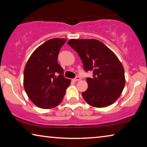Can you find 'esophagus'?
Segmentation results:
<instances>
[{
  "label": "esophagus",
  "instance_id": "esophagus-1",
  "mask_svg": "<svg viewBox=\"0 0 147 147\" xmlns=\"http://www.w3.org/2000/svg\"><path fill=\"white\" fill-rule=\"evenodd\" d=\"M80 80H81L80 77V76H76L75 78H74V79H73V80H74V81H75V82H77V81Z\"/></svg>",
  "mask_w": 147,
  "mask_h": 147
}]
</instances>
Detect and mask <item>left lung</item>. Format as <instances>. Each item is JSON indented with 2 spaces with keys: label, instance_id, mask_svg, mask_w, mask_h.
<instances>
[{
  "label": "left lung",
  "instance_id": "1",
  "mask_svg": "<svg viewBox=\"0 0 147 147\" xmlns=\"http://www.w3.org/2000/svg\"><path fill=\"white\" fill-rule=\"evenodd\" d=\"M67 44L78 53L85 71L93 72V78H87L88 89L82 93L86 102L95 108L115 102L124 89L125 76L113 52L94 39H72Z\"/></svg>",
  "mask_w": 147,
  "mask_h": 147
}]
</instances>
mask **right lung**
<instances>
[{
    "label": "right lung",
    "instance_id": "right-lung-1",
    "mask_svg": "<svg viewBox=\"0 0 147 147\" xmlns=\"http://www.w3.org/2000/svg\"><path fill=\"white\" fill-rule=\"evenodd\" d=\"M66 39L54 38L38 47L30 57L24 70V88L35 105L51 109L61 102L71 80L63 76L58 63L59 50Z\"/></svg>",
    "mask_w": 147,
    "mask_h": 147
}]
</instances>
